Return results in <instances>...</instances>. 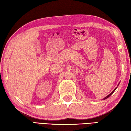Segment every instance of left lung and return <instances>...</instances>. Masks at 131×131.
I'll list each match as a JSON object with an SVG mask.
<instances>
[{
  "label": "left lung",
  "instance_id": "left-lung-1",
  "mask_svg": "<svg viewBox=\"0 0 131 131\" xmlns=\"http://www.w3.org/2000/svg\"><path fill=\"white\" fill-rule=\"evenodd\" d=\"M119 84H118V85H117V86H118V85H119ZM117 87L116 88H115V89H114L113 91H112V92H111L109 95H108L107 96H106L105 97H104V98H103V100H105V99H106L107 98H108V97H109L110 96H111V95H112L113 94V92L115 91H116V90L117 89ZM102 100H103V99H102Z\"/></svg>",
  "mask_w": 131,
  "mask_h": 131
}]
</instances>
